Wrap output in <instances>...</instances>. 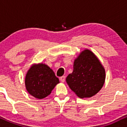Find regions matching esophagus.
<instances>
[{
	"label": "esophagus",
	"mask_w": 127,
	"mask_h": 127,
	"mask_svg": "<svg viewBox=\"0 0 127 127\" xmlns=\"http://www.w3.org/2000/svg\"><path fill=\"white\" fill-rule=\"evenodd\" d=\"M65 76H62V77H60V81H62V82H64V81H65Z\"/></svg>",
	"instance_id": "1"
}]
</instances>
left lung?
Listing matches in <instances>:
<instances>
[{"instance_id":"obj_1","label":"left lung","mask_w":127,"mask_h":127,"mask_svg":"<svg viewBox=\"0 0 127 127\" xmlns=\"http://www.w3.org/2000/svg\"><path fill=\"white\" fill-rule=\"evenodd\" d=\"M105 70L100 61L88 49L75 60L73 71L66 78L70 88L80 98H88L101 90L105 81Z\"/></svg>"}]
</instances>
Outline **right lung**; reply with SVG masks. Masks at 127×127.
<instances>
[{"mask_svg":"<svg viewBox=\"0 0 127 127\" xmlns=\"http://www.w3.org/2000/svg\"><path fill=\"white\" fill-rule=\"evenodd\" d=\"M59 83L53 70L43 64L33 65L27 73L25 84L27 91L35 98L42 99L51 93Z\"/></svg>","mask_w":127,"mask_h":127,"instance_id":"1","label":"right lung"}]
</instances>
